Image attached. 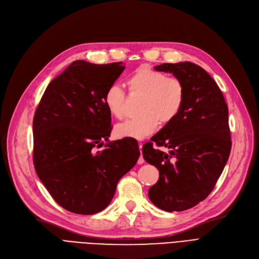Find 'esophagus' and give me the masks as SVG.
Returning <instances> with one entry per match:
<instances>
[{
  "label": "esophagus",
  "mask_w": 259,
  "mask_h": 259,
  "mask_svg": "<svg viewBox=\"0 0 259 259\" xmlns=\"http://www.w3.org/2000/svg\"><path fill=\"white\" fill-rule=\"evenodd\" d=\"M139 147H140V151H141V156H140V158H139V160H138V164H139V165H142V164H144V162H145V159H144V157H143V153H142L143 144H142V143H140V144H139Z\"/></svg>",
  "instance_id": "esophagus-1"
}]
</instances>
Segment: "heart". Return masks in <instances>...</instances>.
Returning a JSON list of instances; mask_svg holds the SVG:
<instances>
[{"label": "heart", "instance_id": "obj_1", "mask_svg": "<svg viewBox=\"0 0 259 259\" xmlns=\"http://www.w3.org/2000/svg\"><path fill=\"white\" fill-rule=\"evenodd\" d=\"M132 92L143 95L139 106L140 116L119 122L114 128L117 138L142 140L153 133L158 121L168 124L180 113L185 101V87L181 79L167 77L162 72L142 67L129 78ZM105 105L109 113L120 118L124 114L125 94L121 87L112 84L105 93Z\"/></svg>", "mask_w": 259, "mask_h": 259}]
</instances>
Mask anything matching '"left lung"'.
Segmentation results:
<instances>
[{
  "mask_svg": "<svg viewBox=\"0 0 259 259\" xmlns=\"http://www.w3.org/2000/svg\"><path fill=\"white\" fill-rule=\"evenodd\" d=\"M154 69L181 79L185 101L178 116L151 138L169 151L152 143L143 147L144 159L159 171L148 195L157 208L180 212L205 199L220 179L231 151L229 111L220 87L198 65L165 63Z\"/></svg>",
  "mask_w": 259,
  "mask_h": 259,
  "instance_id": "8db88e82",
  "label": "left lung"
}]
</instances>
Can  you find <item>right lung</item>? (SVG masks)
<instances>
[{
    "label": "right lung",
    "instance_id": "1",
    "mask_svg": "<svg viewBox=\"0 0 259 259\" xmlns=\"http://www.w3.org/2000/svg\"><path fill=\"white\" fill-rule=\"evenodd\" d=\"M124 70L121 62L74 61L52 79L36 108L34 168L53 199L70 212L89 215L107 208L118 181L140 157L135 142L109 141L111 114L104 98Z\"/></svg>",
    "mask_w": 259,
    "mask_h": 259
}]
</instances>
